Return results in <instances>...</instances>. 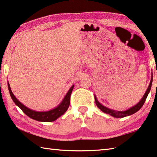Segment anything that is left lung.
<instances>
[{"label": "left lung", "mask_w": 157, "mask_h": 157, "mask_svg": "<svg viewBox=\"0 0 157 157\" xmlns=\"http://www.w3.org/2000/svg\"><path fill=\"white\" fill-rule=\"evenodd\" d=\"M151 84H152V77H151L150 83H149L148 88H147L146 92H145V94H144V95L143 96V97H142L141 101H140L138 104L135 105V106H134L133 107H132V108H130V109H128L125 111H113V110H111V109L106 108V107L104 106L103 105H101L99 101H97V97H94L95 103H96V104H97V106H98V108H99L100 110H101L104 113L109 114V115L115 117V118H123V117L132 115V114L136 113L137 111H138L139 110L142 108V106L144 105V102H145V101H146L147 96H148L149 91H150V90H151Z\"/></svg>", "instance_id": "1"}]
</instances>
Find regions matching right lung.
Returning <instances> with one entry per match:
<instances>
[{
	"label": "right lung",
	"instance_id": "1",
	"mask_svg": "<svg viewBox=\"0 0 157 157\" xmlns=\"http://www.w3.org/2000/svg\"><path fill=\"white\" fill-rule=\"evenodd\" d=\"M8 86L9 92H10L12 99H13V101L15 102V104L17 105L19 108H20L21 110H22L27 116H29V118L38 121H41V122H52V121L56 120L58 118H59L60 116H62L63 114L67 111V109H68V107L70 106L71 95L74 87V85L72 86V87L70 89L68 92L67 93L66 96L65 97L64 99L63 100V101L60 103V104L58 107H56L54 109L51 110V111H48L39 112L32 111V110L27 108V107L24 106L22 104H21V103L16 99V97L14 96L13 92H12L9 83H8Z\"/></svg>",
	"mask_w": 157,
	"mask_h": 157
}]
</instances>
